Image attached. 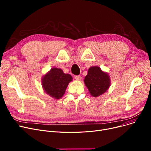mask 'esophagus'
<instances>
[{
    "label": "esophagus",
    "instance_id": "obj_1",
    "mask_svg": "<svg viewBox=\"0 0 151 151\" xmlns=\"http://www.w3.org/2000/svg\"><path fill=\"white\" fill-rule=\"evenodd\" d=\"M75 78L77 80V81H81L82 79V77L81 76H75Z\"/></svg>",
    "mask_w": 151,
    "mask_h": 151
}]
</instances>
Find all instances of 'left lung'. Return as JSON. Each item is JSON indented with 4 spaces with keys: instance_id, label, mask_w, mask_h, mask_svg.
<instances>
[{
    "instance_id": "obj_1",
    "label": "left lung",
    "mask_w": 151,
    "mask_h": 151,
    "mask_svg": "<svg viewBox=\"0 0 151 151\" xmlns=\"http://www.w3.org/2000/svg\"><path fill=\"white\" fill-rule=\"evenodd\" d=\"M84 83L90 94L97 97L105 93L110 86L111 80L109 74L99 66H92L88 70Z\"/></svg>"
}]
</instances>
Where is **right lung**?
I'll return each instance as SVG.
<instances>
[{
  "instance_id": "add662e5",
  "label": "right lung",
  "mask_w": 151,
  "mask_h": 151,
  "mask_svg": "<svg viewBox=\"0 0 151 151\" xmlns=\"http://www.w3.org/2000/svg\"><path fill=\"white\" fill-rule=\"evenodd\" d=\"M73 81V77L65 74L60 68H53L41 78L44 91L52 98L58 99L64 95L69 83Z\"/></svg>"
}]
</instances>
